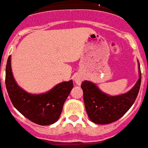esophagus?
I'll use <instances>...</instances> for the list:
<instances>
[{"instance_id":"obj_1","label":"esophagus","mask_w":148,"mask_h":148,"mask_svg":"<svg viewBox=\"0 0 148 148\" xmlns=\"http://www.w3.org/2000/svg\"><path fill=\"white\" fill-rule=\"evenodd\" d=\"M74 81L76 84H80L82 82V78L79 75H75V78H74Z\"/></svg>"}]
</instances>
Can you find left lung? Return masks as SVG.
<instances>
[{"label": "left lung", "mask_w": 148, "mask_h": 148, "mask_svg": "<svg viewBox=\"0 0 148 148\" xmlns=\"http://www.w3.org/2000/svg\"><path fill=\"white\" fill-rule=\"evenodd\" d=\"M138 64L139 79L134 87L125 94L110 96L99 90L92 82L85 80L82 83L85 108L92 122L99 125L114 122L131 108L140 87L141 72L140 63Z\"/></svg>", "instance_id": "1"}]
</instances>
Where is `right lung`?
I'll list each match as a JSON object with an SVG mask.
<instances>
[{"label": "right lung", "instance_id": "obj_1", "mask_svg": "<svg viewBox=\"0 0 148 148\" xmlns=\"http://www.w3.org/2000/svg\"><path fill=\"white\" fill-rule=\"evenodd\" d=\"M5 85L14 107L27 119L40 125H49L58 121L64 103L73 87V80H69L56 85L46 93L33 95L27 92L14 79L11 56L6 64Z\"/></svg>", "mask_w": 148, "mask_h": 148}]
</instances>
